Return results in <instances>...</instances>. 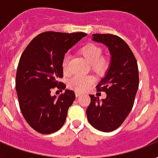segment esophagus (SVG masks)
Masks as SVG:
<instances>
[{"instance_id":"esophagus-1","label":"esophagus","mask_w":158,"mask_h":158,"mask_svg":"<svg viewBox=\"0 0 158 158\" xmlns=\"http://www.w3.org/2000/svg\"><path fill=\"white\" fill-rule=\"evenodd\" d=\"M75 94H76V96H77V97H79V96L81 95V93H80L79 91H76Z\"/></svg>"}]
</instances>
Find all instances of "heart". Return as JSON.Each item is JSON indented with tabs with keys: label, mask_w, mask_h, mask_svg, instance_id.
<instances>
[{
	"label": "heart",
	"mask_w": 158,
	"mask_h": 158,
	"mask_svg": "<svg viewBox=\"0 0 158 158\" xmlns=\"http://www.w3.org/2000/svg\"><path fill=\"white\" fill-rule=\"evenodd\" d=\"M78 53L85 60V62L90 64L93 72L98 75H103L106 73L110 67V58L106 56H101L102 49L95 44H87L78 50ZM69 57L65 56L62 62V72L64 74H68ZM94 78L90 76H74L68 81V86L73 90L81 91L92 84Z\"/></svg>",
	"instance_id": "obj_1"
}]
</instances>
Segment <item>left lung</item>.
<instances>
[{
	"label": "left lung",
	"instance_id": "obj_1",
	"mask_svg": "<svg viewBox=\"0 0 158 158\" xmlns=\"http://www.w3.org/2000/svg\"><path fill=\"white\" fill-rule=\"evenodd\" d=\"M92 40L108 48L110 62L108 71L97 85L106 98L100 100L90 95L86 109L88 122L102 132L118 129L130 113L139 88V68L134 53L121 38L110 34H94Z\"/></svg>",
	"mask_w": 158,
	"mask_h": 158
}]
</instances>
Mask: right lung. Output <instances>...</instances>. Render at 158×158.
Instances as JSON below:
<instances>
[{
    "label": "right lung",
    "mask_w": 158,
    "mask_h": 158,
    "mask_svg": "<svg viewBox=\"0 0 158 158\" xmlns=\"http://www.w3.org/2000/svg\"><path fill=\"white\" fill-rule=\"evenodd\" d=\"M82 32H44L34 38L19 58L15 89L24 119L35 131L43 134L59 130L65 123L68 110L75 101L73 90L66 89L58 98L51 96L63 77L62 62L71 48L86 36Z\"/></svg>",
    "instance_id": "1"
}]
</instances>
